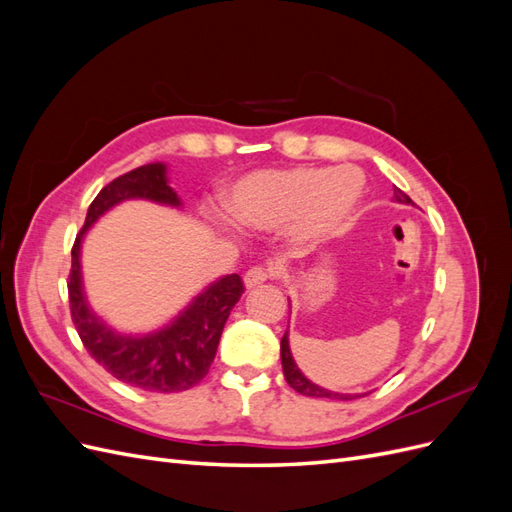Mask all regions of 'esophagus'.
<instances>
[{"instance_id": "obj_1", "label": "esophagus", "mask_w": 512, "mask_h": 512, "mask_svg": "<svg viewBox=\"0 0 512 512\" xmlns=\"http://www.w3.org/2000/svg\"><path fill=\"white\" fill-rule=\"evenodd\" d=\"M275 273L267 267H252L247 269V273L243 275V282H245V288H256L260 284H265L267 280H271Z\"/></svg>"}]
</instances>
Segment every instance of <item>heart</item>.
Wrapping results in <instances>:
<instances>
[{"label": "heart", "mask_w": 512, "mask_h": 512, "mask_svg": "<svg viewBox=\"0 0 512 512\" xmlns=\"http://www.w3.org/2000/svg\"><path fill=\"white\" fill-rule=\"evenodd\" d=\"M365 177L354 166L277 168L239 179L226 194V209L239 226L277 230L288 226L303 243L327 239L361 203Z\"/></svg>", "instance_id": "b5f03b06"}]
</instances>
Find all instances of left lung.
<instances>
[{
  "label": "left lung",
  "mask_w": 512,
  "mask_h": 512,
  "mask_svg": "<svg viewBox=\"0 0 512 512\" xmlns=\"http://www.w3.org/2000/svg\"><path fill=\"white\" fill-rule=\"evenodd\" d=\"M395 200L397 203H404V205H414L412 200H410V196L408 194H404L401 192L399 188H395ZM280 350H282V367H284V378H286V382L292 386L294 391L297 393H301V395H307V397H327V399H339V401H348V399H356V397H361V395H346V393H333V391H327V389H322V386H318V384H314V382H309L303 374H301V369L297 367V363H294V359H292V352H290V344H288V331L284 333V337H282V346H280Z\"/></svg>",
  "instance_id": "obj_1"
}]
</instances>
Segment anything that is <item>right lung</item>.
<instances>
[{"label": "right lung", "instance_id": "obj_1", "mask_svg": "<svg viewBox=\"0 0 512 512\" xmlns=\"http://www.w3.org/2000/svg\"><path fill=\"white\" fill-rule=\"evenodd\" d=\"M132 198L181 207L177 192L168 185L166 164L162 162L138 166L104 185L89 205L85 226L72 245L68 282L72 322L87 352L117 380L151 393L188 391L209 374L230 309L243 294V282L237 273L220 277L160 331L147 335L113 331L87 305L81 277V243L85 232L108 209Z\"/></svg>", "mask_w": 512, "mask_h": 512}]
</instances>
